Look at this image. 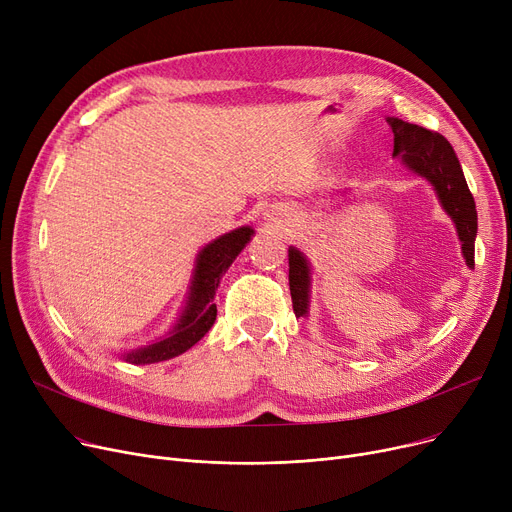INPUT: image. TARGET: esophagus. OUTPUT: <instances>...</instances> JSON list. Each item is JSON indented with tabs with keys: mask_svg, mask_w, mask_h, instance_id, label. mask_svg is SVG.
<instances>
[{
	"mask_svg": "<svg viewBox=\"0 0 512 512\" xmlns=\"http://www.w3.org/2000/svg\"><path fill=\"white\" fill-rule=\"evenodd\" d=\"M290 213L286 211V209H280V211H276L274 215H272V222H274V226H278V228H284V226H288L290 224Z\"/></svg>",
	"mask_w": 512,
	"mask_h": 512,
	"instance_id": "esophagus-1",
	"label": "esophagus"
}]
</instances>
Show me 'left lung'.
Here are the masks:
<instances>
[{
  "instance_id": "8db88e82",
  "label": "left lung",
  "mask_w": 512,
  "mask_h": 512,
  "mask_svg": "<svg viewBox=\"0 0 512 512\" xmlns=\"http://www.w3.org/2000/svg\"><path fill=\"white\" fill-rule=\"evenodd\" d=\"M394 132V157H402L405 166L415 174L429 180L434 191L450 215L461 238L463 257L469 267L475 265V236H477V211L475 201L467 186L463 168L452 145L440 132L409 124L398 118H388ZM288 284L294 315L303 317L309 311V286L311 270L307 257L290 247L288 249Z\"/></svg>"
}]
</instances>
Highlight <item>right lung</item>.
I'll return each mask as SVG.
<instances>
[{
  "label": "right lung",
  "instance_id": "obj_1",
  "mask_svg": "<svg viewBox=\"0 0 512 512\" xmlns=\"http://www.w3.org/2000/svg\"><path fill=\"white\" fill-rule=\"evenodd\" d=\"M251 236L253 228L242 226L205 245L197 255L191 292H188L186 307L174 330L166 338L139 348V351L126 353L124 359L134 365L159 363L178 357L191 346H195L211 330L215 315H218V307H215L213 297L222 276L228 272V267L238 257V253L247 247Z\"/></svg>",
  "mask_w": 512,
  "mask_h": 512
}]
</instances>
